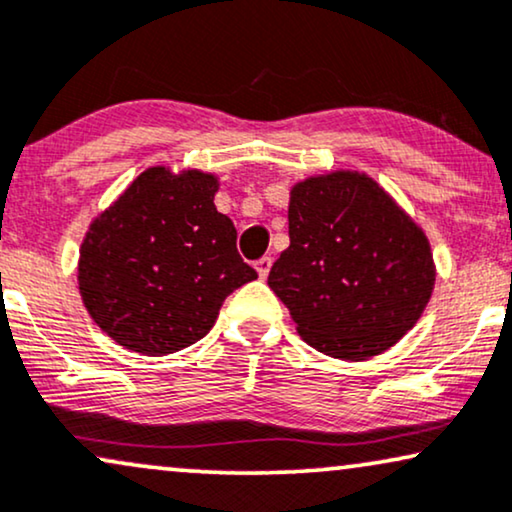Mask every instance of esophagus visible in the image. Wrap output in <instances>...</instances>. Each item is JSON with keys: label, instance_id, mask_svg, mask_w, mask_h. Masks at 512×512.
<instances>
[{"label": "esophagus", "instance_id": "esophagus-1", "mask_svg": "<svg viewBox=\"0 0 512 512\" xmlns=\"http://www.w3.org/2000/svg\"><path fill=\"white\" fill-rule=\"evenodd\" d=\"M271 257L269 255H264V257H260V260L255 262V269H257V274H260V278H267L269 276V269H271Z\"/></svg>", "mask_w": 512, "mask_h": 512}]
</instances>
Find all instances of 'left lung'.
I'll return each mask as SVG.
<instances>
[{
	"label": "left lung",
	"instance_id": "left-lung-1",
	"mask_svg": "<svg viewBox=\"0 0 512 512\" xmlns=\"http://www.w3.org/2000/svg\"><path fill=\"white\" fill-rule=\"evenodd\" d=\"M290 245L269 271L307 345L359 361L416 326L435 286L428 238L366 174L297 184Z\"/></svg>",
	"mask_w": 512,
	"mask_h": 512
}]
</instances>
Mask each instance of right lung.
Here are the masks:
<instances>
[{
    "label": "right lung",
    "mask_w": 512,
    "mask_h": 512,
    "mask_svg": "<svg viewBox=\"0 0 512 512\" xmlns=\"http://www.w3.org/2000/svg\"><path fill=\"white\" fill-rule=\"evenodd\" d=\"M215 191L212 174L151 167L89 226L77 269L82 302L118 345L146 357L179 352L257 278Z\"/></svg>",
    "instance_id": "obj_1"
}]
</instances>
